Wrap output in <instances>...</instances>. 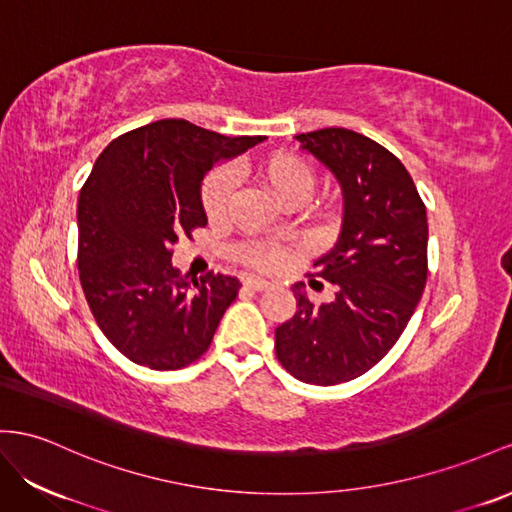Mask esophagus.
<instances>
[{"label": "esophagus", "instance_id": "obj_1", "mask_svg": "<svg viewBox=\"0 0 512 512\" xmlns=\"http://www.w3.org/2000/svg\"><path fill=\"white\" fill-rule=\"evenodd\" d=\"M244 287H246V290H253V292H264V290H268L270 283L264 281V279H257V277H248L244 281Z\"/></svg>", "mask_w": 512, "mask_h": 512}]
</instances>
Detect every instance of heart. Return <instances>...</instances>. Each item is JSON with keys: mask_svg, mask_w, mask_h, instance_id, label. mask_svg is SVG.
Instances as JSON below:
<instances>
[{"mask_svg": "<svg viewBox=\"0 0 512 512\" xmlns=\"http://www.w3.org/2000/svg\"><path fill=\"white\" fill-rule=\"evenodd\" d=\"M248 170L264 183V186L285 205H300L309 199L316 186V173L303 157L292 151H272L259 157ZM233 196V179L227 170L209 173L201 186V203L209 220L225 216ZM242 259L257 270H277L287 261V253L281 246L253 242L242 248Z\"/></svg>", "mask_w": 512, "mask_h": 512, "instance_id": "b5f03b06", "label": "heart"}]
</instances>
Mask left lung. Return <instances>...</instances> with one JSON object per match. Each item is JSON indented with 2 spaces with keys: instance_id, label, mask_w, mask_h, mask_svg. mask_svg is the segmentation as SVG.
<instances>
[{
  "instance_id": "left-lung-1",
  "label": "left lung",
  "mask_w": 512,
  "mask_h": 512,
  "mask_svg": "<svg viewBox=\"0 0 512 512\" xmlns=\"http://www.w3.org/2000/svg\"><path fill=\"white\" fill-rule=\"evenodd\" d=\"M331 168L344 190L337 244L307 272L313 290L335 298L313 305L294 285L296 313L274 331L283 368L309 385L348 383L396 346L428 279L426 205L409 170L383 144L344 127L296 136Z\"/></svg>"
}]
</instances>
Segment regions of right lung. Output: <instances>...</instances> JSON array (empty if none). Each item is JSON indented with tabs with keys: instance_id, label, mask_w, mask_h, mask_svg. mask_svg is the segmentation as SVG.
<instances>
[{
	"instance_id": "right-lung-1",
	"label": "right lung",
	"mask_w": 512,
	"mask_h": 512,
	"mask_svg": "<svg viewBox=\"0 0 512 512\" xmlns=\"http://www.w3.org/2000/svg\"><path fill=\"white\" fill-rule=\"evenodd\" d=\"M261 140L164 119L114 138L97 157L77 203V268L99 329L129 361L181 370L212 344L242 285L220 272L190 285L170 264L173 244L207 225V170Z\"/></svg>"
}]
</instances>
